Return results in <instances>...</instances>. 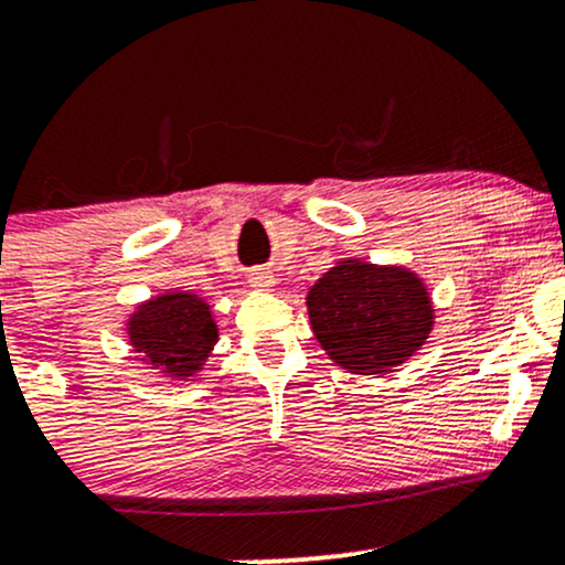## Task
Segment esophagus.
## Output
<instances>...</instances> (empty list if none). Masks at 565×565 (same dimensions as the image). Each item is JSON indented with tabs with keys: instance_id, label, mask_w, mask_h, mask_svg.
Instances as JSON below:
<instances>
[{
	"instance_id": "1",
	"label": "esophagus",
	"mask_w": 565,
	"mask_h": 565,
	"mask_svg": "<svg viewBox=\"0 0 565 565\" xmlns=\"http://www.w3.org/2000/svg\"><path fill=\"white\" fill-rule=\"evenodd\" d=\"M246 281H249V287L257 289V291H268V289L276 287V278H274V274H270V270H252Z\"/></svg>"
}]
</instances>
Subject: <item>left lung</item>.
<instances>
[{
  "mask_svg": "<svg viewBox=\"0 0 565 565\" xmlns=\"http://www.w3.org/2000/svg\"><path fill=\"white\" fill-rule=\"evenodd\" d=\"M316 340L337 366L355 374L391 372L427 340L433 305L412 270L345 260L308 291Z\"/></svg>",
  "mask_w": 565,
  "mask_h": 565,
  "instance_id": "left-lung-1",
  "label": "left lung"
}]
</instances>
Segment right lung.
<instances>
[{
    "mask_svg": "<svg viewBox=\"0 0 565 565\" xmlns=\"http://www.w3.org/2000/svg\"><path fill=\"white\" fill-rule=\"evenodd\" d=\"M127 329L138 353H146L153 366L180 380L193 377L217 342L210 305L185 291H172L140 305Z\"/></svg>",
    "mask_w": 565,
    "mask_h": 565,
    "instance_id": "right-lung-1",
    "label": "right lung"
}]
</instances>
